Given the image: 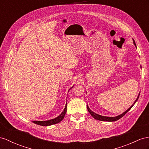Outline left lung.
Listing matches in <instances>:
<instances>
[{
	"label": "left lung",
	"mask_w": 149,
	"mask_h": 149,
	"mask_svg": "<svg viewBox=\"0 0 149 149\" xmlns=\"http://www.w3.org/2000/svg\"><path fill=\"white\" fill-rule=\"evenodd\" d=\"M134 44H135V45L136 46L135 41H134ZM139 96H140V93H139V96H138L137 99H136V100L135 101V102L133 103V104L132 105V106L131 107H130L128 109V110L126 111L125 112H123V113L121 114V115L118 116H116V117H107V116H100V115L97 114L95 113V112H93V111H92L91 110H90V109H89V107H88V106H87V109H88V111L89 112V113H90V114H91L93 118H95V119H97V120L102 121H116L118 120V119H119L120 118H121L123 116H124L127 113V112H128L130 109H131V108L134 106V104H135L136 103V102L138 100V99H139Z\"/></svg>",
	"instance_id": "1"
}]
</instances>
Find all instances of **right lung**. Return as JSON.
<instances>
[{
	"label": "right lung",
	"instance_id": "1",
	"mask_svg": "<svg viewBox=\"0 0 149 149\" xmlns=\"http://www.w3.org/2000/svg\"><path fill=\"white\" fill-rule=\"evenodd\" d=\"M67 104L65 106L64 109L63 111V112L61 113L59 116L57 117L56 118H54L52 119H50V120H48V121H33V123H35L38 125H40V126H50L52 125H54V124H57V123H59L60 121H61L63 119L65 114L66 113L67 111Z\"/></svg>",
	"mask_w": 149,
	"mask_h": 149
}]
</instances>
